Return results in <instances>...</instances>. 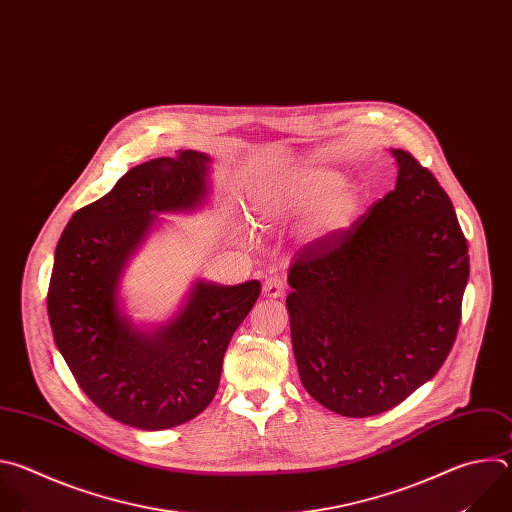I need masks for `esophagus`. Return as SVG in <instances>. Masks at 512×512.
<instances>
[{
	"instance_id": "esophagus-1",
	"label": "esophagus",
	"mask_w": 512,
	"mask_h": 512,
	"mask_svg": "<svg viewBox=\"0 0 512 512\" xmlns=\"http://www.w3.org/2000/svg\"><path fill=\"white\" fill-rule=\"evenodd\" d=\"M286 294V280L282 276H268L264 280V296L268 298H280Z\"/></svg>"
}]
</instances>
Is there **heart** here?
I'll use <instances>...</instances> for the list:
<instances>
[{"label": "heart", "mask_w": 512, "mask_h": 512, "mask_svg": "<svg viewBox=\"0 0 512 512\" xmlns=\"http://www.w3.org/2000/svg\"><path fill=\"white\" fill-rule=\"evenodd\" d=\"M315 207V228L335 232L351 220L357 193L351 185L339 183V175L331 169L302 167L286 175L264 199L262 218H298Z\"/></svg>", "instance_id": "heart-1"}]
</instances>
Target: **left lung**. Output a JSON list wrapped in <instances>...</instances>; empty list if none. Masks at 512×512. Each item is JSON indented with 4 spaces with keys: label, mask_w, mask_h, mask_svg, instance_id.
<instances>
[{
    "label": "left lung",
    "mask_w": 512,
    "mask_h": 512,
    "mask_svg": "<svg viewBox=\"0 0 512 512\" xmlns=\"http://www.w3.org/2000/svg\"><path fill=\"white\" fill-rule=\"evenodd\" d=\"M393 157L395 189L349 228L302 246L288 274L300 381L347 418L387 412L438 373L470 274L448 193L412 153Z\"/></svg>",
    "instance_id": "obj_1"
}]
</instances>
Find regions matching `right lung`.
<instances>
[{"label":"right lung","instance_id":"add662e5","mask_svg":"<svg viewBox=\"0 0 512 512\" xmlns=\"http://www.w3.org/2000/svg\"><path fill=\"white\" fill-rule=\"evenodd\" d=\"M208 157L181 151L127 171L64 228L48 286L56 347L88 399L139 430L193 420L212 403L232 335L260 296V282H197L175 321L143 335L117 306L121 272L153 212L191 210L206 193Z\"/></svg>","mask_w":512,"mask_h":512}]
</instances>
